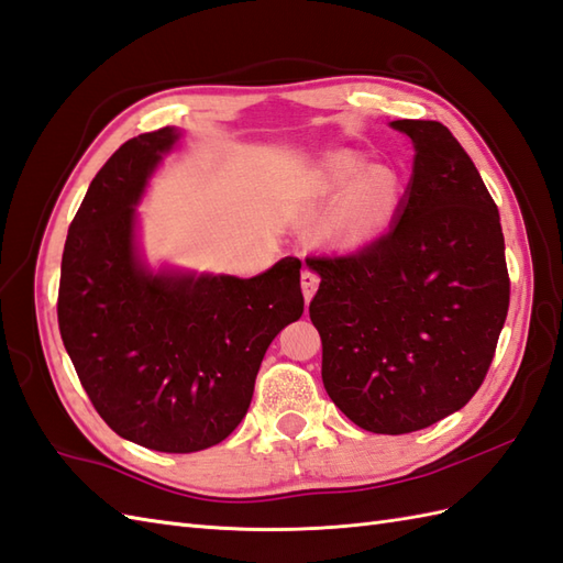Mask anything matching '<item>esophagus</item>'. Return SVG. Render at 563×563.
Returning <instances> with one entry per match:
<instances>
[{
  "instance_id": "1",
  "label": "esophagus",
  "mask_w": 563,
  "mask_h": 563,
  "mask_svg": "<svg viewBox=\"0 0 563 563\" xmlns=\"http://www.w3.org/2000/svg\"><path fill=\"white\" fill-rule=\"evenodd\" d=\"M302 292H305V299L309 302V299L313 297V292H317V287H319V273L317 271H311V268H305L302 271Z\"/></svg>"
}]
</instances>
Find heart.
I'll return each mask as SVG.
<instances>
[{
    "label": "heart",
    "mask_w": 563,
    "mask_h": 563,
    "mask_svg": "<svg viewBox=\"0 0 563 563\" xmlns=\"http://www.w3.org/2000/svg\"><path fill=\"white\" fill-rule=\"evenodd\" d=\"M367 167L355 153H329L297 179L307 201L338 196L325 232L338 244H362L386 228L400 201V181L386 167Z\"/></svg>",
    "instance_id": "b5f03b06"
}]
</instances>
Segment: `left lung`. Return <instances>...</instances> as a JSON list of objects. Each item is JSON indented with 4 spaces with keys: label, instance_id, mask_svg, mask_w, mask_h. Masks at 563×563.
I'll return each mask as SVG.
<instances>
[{
    "label": "left lung",
    "instance_id": "left-lung-1",
    "mask_svg": "<svg viewBox=\"0 0 563 563\" xmlns=\"http://www.w3.org/2000/svg\"><path fill=\"white\" fill-rule=\"evenodd\" d=\"M415 143L398 220L341 256H309L325 394L374 434L424 429L477 394L504 329V232L475 163L446 126L390 124Z\"/></svg>",
    "mask_w": 563,
    "mask_h": 563
}]
</instances>
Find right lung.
Segmentation results:
<instances>
[{
	"label": "right lung",
	"instance_id": "add662e5",
	"mask_svg": "<svg viewBox=\"0 0 563 563\" xmlns=\"http://www.w3.org/2000/svg\"><path fill=\"white\" fill-rule=\"evenodd\" d=\"M169 126L129 139L90 181L62 254L57 319L93 408L117 434L163 453L228 439L250 410L273 338L305 311L299 268L232 276H153L134 252V203Z\"/></svg>",
	"mask_w": 563,
	"mask_h": 563
}]
</instances>
